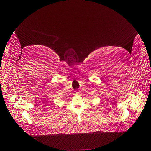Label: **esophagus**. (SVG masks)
I'll list each match as a JSON object with an SVG mask.
<instances>
[{
	"mask_svg": "<svg viewBox=\"0 0 151 151\" xmlns=\"http://www.w3.org/2000/svg\"><path fill=\"white\" fill-rule=\"evenodd\" d=\"M77 93H79V92H77Z\"/></svg>",
	"mask_w": 151,
	"mask_h": 151,
	"instance_id": "obj_1",
	"label": "esophagus"
}]
</instances>
